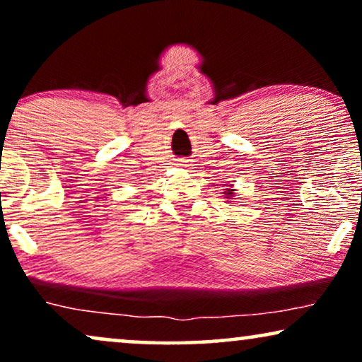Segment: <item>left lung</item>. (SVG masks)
Returning a JSON list of instances; mask_svg holds the SVG:
<instances>
[{
	"label": "left lung",
	"instance_id": "8db88e82",
	"mask_svg": "<svg viewBox=\"0 0 362 362\" xmlns=\"http://www.w3.org/2000/svg\"><path fill=\"white\" fill-rule=\"evenodd\" d=\"M232 197H234V189H227L226 199H232Z\"/></svg>",
	"mask_w": 362,
	"mask_h": 362
}]
</instances>
